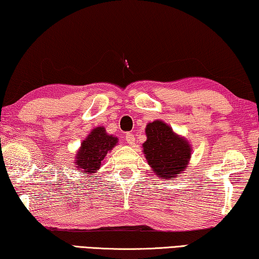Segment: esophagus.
I'll return each instance as SVG.
<instances>
[{"label": "esophagus", "instance_id": "1", "mask_svg": "<svg viewBox=\"0 0 259 259\" xmlns=\"http://www.w3.org/2000/svg\"><path fill=\"white\" fill-rule=\"evenodd\" d=\"M125 139H126V141H127V143H128V145H134L135 137H134L133 133H127L125 135Z\"/></svg>", "mask_w": 259, "mask_h": 259}]
</instances>
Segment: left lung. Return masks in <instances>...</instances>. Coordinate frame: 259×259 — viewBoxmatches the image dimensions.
<instances>
[{
  "instance_id": "left-lung-1",
  "label": "left lung",
  "mask_w": 259,
  "mask_h": 259,
  "mask_svg": "<svg viewBox=\"0 0 259 259\" xmlns=\"http://www.w3.org/2000/svg\"><path fill=\"white\" fill-rule=\"evenodd\" d=\"M147 141L143 143V154L152 171L159 178H177L185 168L192 156V148L185 138L173 132L162 120L149 122L146 127Z\"/></svg>"
}]
</instances>
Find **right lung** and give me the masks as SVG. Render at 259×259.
I'll return each instance as SVG.
<instances>
[{
	"instance_id": "1",
	"label": "right lung",
	"mask_w": 259,
	"mask_h": 259,
	"mask_svg": "<svg viewBox=\"0 0 259 259\" xmlns=\"http://www.w3.org/2000/svg\"><path fill=\"white\" fill-rule=\"evenodd\" d=\"M118 143V139L105 132L104 127H96L83 140L81 148L75 155V165L82 172L95 173L101 167L102 160Z\"/></svg>"
}]
</instances>
